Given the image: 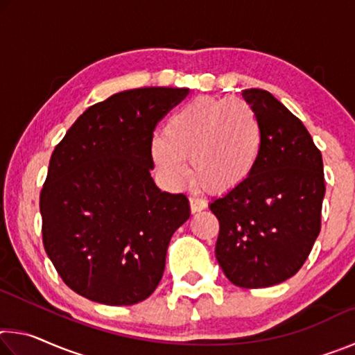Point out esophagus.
<instances>
[{"label": "esophagus", "mask_w": 355, "mask_h": 355, "mask_svg": "<svg viewBox=\"0 0 355 355\" xmlns=\"http://www.w3.org/2000/svg\"><path fill=\"white\" fill-rule=\"evenodd\" d=\"M189 207L192 213H197L207 208V202L199 199V197H189Z\"/></svg>", "instance_id": "obj_1"}]
</instances>
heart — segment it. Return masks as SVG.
<instances>
[{"label":"heart","mask_w":355,"mask_h":355,"mask_svg":"<svg viewBox=\"0 0 355 355\" xmlns=\"http://www.w3.org/2000/svg\"><path fill=\"white\" fill-rule=\"evenodd\" d=\"M263 127L241 98L196 97L167 120L163 137H155L153 159L172 182L188 175L209 192L233 191L254 173L263 150Z\"/></svg>","instance_id":"obj_1"}]
</instances>
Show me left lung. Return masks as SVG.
<instances>
[{"label":"left lung","instance_id":"8db88e82","mask_svg":"<svg viewBox=\"0 0 355 355\" xmlns=\"http://www.w3.org/2000/svg\"><path fill=\"white\" fill-rule=\"evenodd\" d=\"M263 127L250 178L216 199V258L233 285L266 288L293 277L321 230L322 156L304 123L263 89H245Z\"/></svg>","mask_w":355,"mask_h":355}]
</instances>
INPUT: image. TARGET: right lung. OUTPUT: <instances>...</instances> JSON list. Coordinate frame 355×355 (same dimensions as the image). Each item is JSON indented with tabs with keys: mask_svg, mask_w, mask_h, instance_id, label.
Wrapping results in <instances>:
<instances>
[{
	"mask_svg": "<svg viewBox=\"0 0 355 355\" xmlns=\"http://www.w3.org/2000/svg\"><path fill=\"white\" fill-rule=\"evenodd\" d=\"M188 89L144 87L84 111L58 144L40 191L42 241L64 284L106 305L147 299L164 272L183 194L156 188L152 141Z\"/></svg>",
	"mask_w": 355,
	"mask_h": 355,
	"instance_id": "1",
	"label": "right lung"
}]
</instances>
